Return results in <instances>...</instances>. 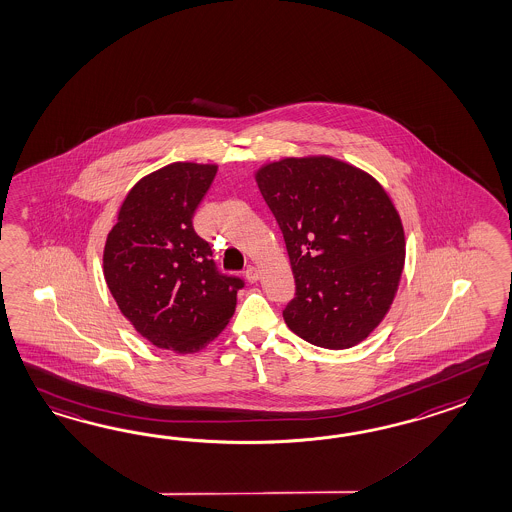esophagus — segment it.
Masks as SVG:
<instances>
[{
	"instance_id": "obj_1",
	"label": "esophagus",
	"mask_w": 512,
	"mask_h": 512,
	"mask_svg": "<svg viewBox=\"0 0 512 512\" xmlns=\"http://www.w3.org/2000/svg\"><path fill=\"white\" fill-rule=\"evenodd\" d=\"M245 278L249 280L250 284H254V282H258V278H260V273H258V269L256 267H247V271H245Z\"/></svg>"
}]
</instances>
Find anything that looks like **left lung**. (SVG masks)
I'll list each match as a JSON object with an SVG mask.
<instances>
[{"label": "left lung", "mask_w": 512, "mask_h": 512, "mask_svg": "<svg viewBox=\"0 0 512 512\" xmlns=\"http://www.w3.org/2000/svg\"><path fill=\"white\" fill-rule=\"evenodd\" d=\"M286 241L295 298L287 326L322 348L363 341L393 304L404 226L378 180L328 156L284 158L256 173Z\"/></svg>", "instance_id": "1"}]
</instances>
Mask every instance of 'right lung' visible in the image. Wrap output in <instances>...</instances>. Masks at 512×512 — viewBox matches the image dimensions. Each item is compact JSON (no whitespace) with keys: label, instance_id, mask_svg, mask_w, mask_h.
Instances as JSON below:
<instances>
[{"label":"right lung","instance_id":"right-lung-1","mask_svg":"<svg viewBox=\"0 0 512 512\" xmlns=\"http://www.w3.org/2000/svg\"><path fill=\"white\" fill-rule=\"evenodd\" d=\"M217 166L175 162L143 177L108 234L103 269L121 313L147 341L197 352L223 332L245 282L223 274L193 214Z\"/></svg>","mask_w":512,"mask_h":512}]
</instances>
